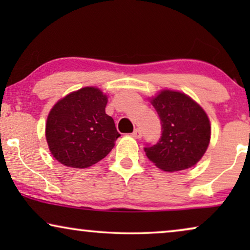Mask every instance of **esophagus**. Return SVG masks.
<instances>
[{"instance_id":"1","label":"esophagus","mask_w":250,"mask_h":250,"mask_svg":"<svg viewBox=\"0 0 250 250\" xmlns=\"http://www.w3.org/2000/svg\"><path fill=\"white\" fill-rule=\"evenodd\" d=\"M132 136H133V138H135V139H141L142 131H141V129H140V128L134 129V132L132 133Z\"/></svg>"}]
</instances>
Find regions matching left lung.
<instances>
[{"label":"left lung","mask_w":250,"mask_h":250,"mask_svg":"<svg viewBox=\"0 0 250 250\" xmlns=\"http://www.w3.org/2000/svg\"><path fill=\"white\" fill-rule=\"evenodd\" d=\"M162 124V136L156 145H146L148 158L165 172L183 170L196 165L210 140L206 112L188 95L163 91L152 99Z\"/></svg>","instance_id":"1"}]
</instances>
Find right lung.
Returning a JSON list of instances; mask_svg holds the SVG:
<instances>
[{
	"label": "right lung",
	"instance_id": "add662e5",
	"mask_svg": "<svg viewBox=\"0 0 250 250\" xmlns=\"http://www.w3.org/2000/svg\"><path fill=\"white\" fill-rule=\"evenodd\" d=\"M108 99L97 87H83L68 94L51 109L46 141L58 162L86 168L104 159L121 134L105 114Z\"/></svg>",
	"mask_w": 250,
	"mask_h": 250
}]
</instances>
